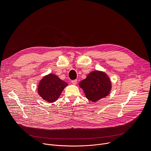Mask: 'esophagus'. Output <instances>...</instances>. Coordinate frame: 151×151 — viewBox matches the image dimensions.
<instances>
[{
    "label": "esophagus",
    "instance_id": "esophagus-1",
    "mask_svg": "<svg viewBox=\"0 0 151 151\" xmlns=\"http://www.w3.org/2000/svg\"><path fill=\"white\" fill-rule=\"evenodd\" d=\"M71 82H72V83H73V84H74V85H76V84L77 83V82H78V80H77V79L72 80V81H71Z\"/></svg>",
    "mask_w": 151,
    "mask_h": 151
}]
</instances>
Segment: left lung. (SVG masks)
Listing matches in <instances>:
<instances>
[{
	"label": "left lung",
	"instance_id": "left-lung-1",
	"mask_svg": "<svg viewBox=\"0 0 151 151\" xmlns=\"http://www.w3.org/2000/svg\"><path fill=\"white\" fill-rule=\"evenodd\" d=\"M80 87L83 90L87 98L97 101L108 95L111 90L109 78L103 72L94 71L90 73L87 78L79 83Z\"/></svg>",
	"mask_w": 151,
	"mask_h": 151
}]
</instances>
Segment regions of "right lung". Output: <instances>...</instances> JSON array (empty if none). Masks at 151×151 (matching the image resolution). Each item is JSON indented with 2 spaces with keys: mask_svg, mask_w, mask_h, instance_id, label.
Returning a JSON list of instances; mask_svg holds the SVG:
<instances>
[{
  "mask_svg": "<svg viewBox=\"0 0 151 151\" xmlns=\"http://www.w3.org/2000/svg\"><path fill=\"white\" fill-rule=\"evenodd\" d=\"M68 83L53 74L45 76L39 82L38 93L48 102H54L60 97Z\"/></svg>",
  "mask_w": 151,
  "mask_h": 151,
  "instance_id": "right-lung-1",
  "label": "right lung"
}]
</instances>
